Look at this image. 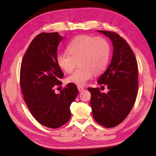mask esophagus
Listing matches in <instances>:
<instances>
[{
  "label": "esophagus",
  "instance_id": "esophagus-1",
  "mask_svg": "<svg viewBox=\"0 0 156 156\" xmlns=\"http://www.w3.org/2000/svg\"><path fill=\"white\" fill-rule=\"evenodd\" d=\"M77 88H78V90L79 91V92H80V91H82L84 90V87H82V86H77Z\"/></svg>",
  "mask_w": 156,
  "mask_h": 156
}]
</instances>
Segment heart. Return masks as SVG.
Listing matches in <instances>:
<instances>
[{
	"label": "heart",
	"mask_w": 156,
	"mask_h": 156,
	"mask_svg": "<svg viewBox=\"0 0 156 156\" xmlns=\"http://www.w3.org/2000/svg\"><path fill=\"white\" fill-rule=\"evenodd\" d=\"M110 46L106 39L89 35H80L74 38L68 46V51L58 53L57 62L66 73L74 69L76 61L80 60L81 67L75 70L67 78L68 83L84 85L92 79L94 73L103 72L108 63Z\"/></svg>",
	"instance_id": "heart-1"
}]
</instances>
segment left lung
<instances>
[{
    "label": "left lung",
    "mask_w": 156,
    "mask_h": 156,
    "mask_svg": "<svg viewBox=\"0 0 156 156\" xmlns=\"http://www.w3.org/2000/svg\"><path fill=\"white\" fill-rule=\"evenodd\" d=\"M108 37L114 51L111 62L98 83L106 84L108 93L99 88H88L94 119L106 128L119 125L129 114L135 103L138 88L137 62L127 42L115 32L98 30Z\"/></svg>",
    "instance_id": "obj_1"
}]
</instances>
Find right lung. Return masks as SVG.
<instances>
[{
	"label": "right lung",
	"instance_id": "1",
	"mask_svg": "<svg viewBox=\"0 0 156 156\" xmlns=\"http://www.w3.org/2000/svg\"><path fill=\"white\" fill-rule=\"evenodd\" d=\"M63 37L57 32L41 33L31 41L21 62L20 85L32 115L39 123L57 128L71 117L70 107L78 95L76 85L68 83L55 94L63 73L57 62V47Z\"/></svg>",
	"mask_w": 156,
	"mask_h": 156
}]
</instances>
